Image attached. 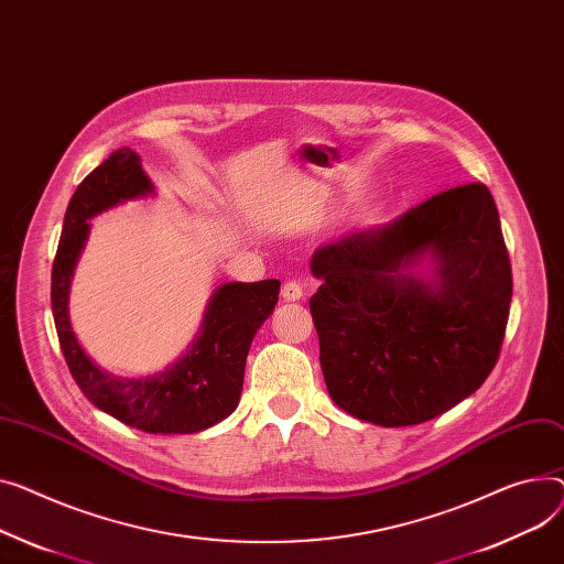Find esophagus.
<instances>
[{"instance_id":"34e87169","label":"esophagus","mask_w":564,"mask_h":564,"mask_svg":"<svg viewBox=\"0 0 564 564\" xmlns=\"http://www.w3.org/2000/svg\"><path fill=\"white\" fill-rule=\"evenodd\" d=\"M285 302H299V299H304V285L296 283V281H288L281 290Z\"/></svg>"}]
</instances>
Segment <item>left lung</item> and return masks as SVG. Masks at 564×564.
Masks as SVG:
<instances>
[{
	"instance_id": "8db88e82",
	"label": "left lung",
	"mask_w": 564,
	"mask_h": 564,
	"mask_svg": "<svg viewBox=\"0 0 564 564\" xmlns=\"http://www.w3.org/2000/svg\"><path fill=\"white\" fill-rule=\"evenodd\" d=\"M424 250L441 285L406 269ZM311 296L330 399L381 424L429 422L474 394L495 369L512 299V268L495 197L482 183L444 191L383 227L315 251Z\"/></svg>"
}]
</instances>
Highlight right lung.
I'll return each mask as SVG.
<instances>
[{
	"label": "right lung",
	"instance_id": "1",
	"mask_svg": "<svg viewBox=\"0 0 564 564\" xmlns=\"http://www.w3.org/2000/svg\"><path fill=\"white\" fill-rule=\"evenodd\" d=\"M152 193L131 149H118L74 191L52 268V313L61 351L82 392L110 417L144 433H197L229 417L242 392L251 340L276 302L281 281L221 285L197 343L178 362L149 379H118L101 371L79 347L67 317V288L88 234V217Z\"/></svg>",
	"mask_w": 564,
	"mask_h": 564
}]
</instances>
